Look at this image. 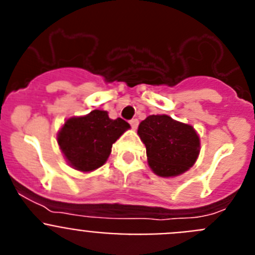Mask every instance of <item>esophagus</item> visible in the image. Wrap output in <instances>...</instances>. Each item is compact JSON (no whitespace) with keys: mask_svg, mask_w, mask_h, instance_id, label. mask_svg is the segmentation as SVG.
Wrapping results in <instances>:
<instances>
[{"mask_svg":"<svg viewBox=\"0 0 255 255\" xmlns=\"http://www.w3.org/2000/svg\"><path fill=\"white\" fill-rule=\"evenodd\" d=\"M129 123H130V125H131L132 129H136V128H138V125H139L138 119H132V120H130Z\"/></svg>","mask_w":255,"mask_h":255,"instance_id":"obj_1","label":"esophagus"}]
</instances>
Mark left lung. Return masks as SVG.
<instances>
[{
  "label": "left lung",
  "mask_w": 255,
  "mask_h": 255,
  "mask_svg": "<svg viewBox=\"0 0 255 255\" xmlns=\"http://www.w3.org/2000/svg\"><path fill=\"white\" fill-rule=\"evenodd\" d=\"M138 135L147 148L148 164L155 175H181L195 163L200 141L194 128L167 115H152L139 124Z\"/></svg>",
  "instance_id": "obj_1"
}]
</instances>
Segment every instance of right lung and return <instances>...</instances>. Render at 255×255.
I'll list each match as a JSON object with an SVG mask.
<instances>
[{
  "label": "right lung",
  "mask_w": 255,
  "mask_h": 255,
  "mask_svg": "<svg viewBox=\"0 0 255 255\" xmlns=\"http://www.w3.org/2000/svg\"><path fill=\"white\" fill-rule=\"evenodd\" d=\"M128 129L130 125L120 117L112 120L107 111L94 110L66 120L57 134V143L71 167L91 172L105 164L112 144Z\"/></svg>",
  "instance_id": "add662e5"
}]
</instances>
